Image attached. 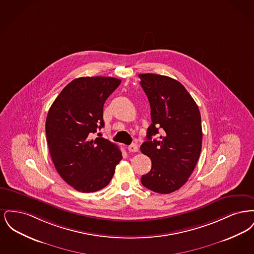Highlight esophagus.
Returning <instances> with one entry per match:
<instances>
[{
  "instance_id": "obj_1",
  "label": "esophagus",
  "mask_w": 254,
  "mask_h": 254,
  "mask_svg": "<svg viewBox=\"0 0 254 254\" xmlns=\"http://www.w3.org/2000/svg\"><path fill=\"white\" fill-rule=\"evenodd\" d=\"M127 149H128L129 152H137L138 151V146L136 144H132V145H128Z\"/></svg>"
}]
</instances>
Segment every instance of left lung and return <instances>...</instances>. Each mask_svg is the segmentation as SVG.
<instances>
[{"label": "left lung", "mask_w": 254, "mask_h": 254, "mask_svg": "<svg viewBox=\"0 0 254 254\" xmlns=\"http://www.w3.org/2000/svg\"><path fill=\"white\" fill-rule=\"evenodd\" d=\"M149 105L151 125L140 149L151 160L142 176L146 189L168 194L183 187L198 162L202 148L201 115L193 98L180 82L163 75H139ZM161 133L158 140L152 137Z\"/></svg>", "instance_id": "obj_1"}]
</instances>
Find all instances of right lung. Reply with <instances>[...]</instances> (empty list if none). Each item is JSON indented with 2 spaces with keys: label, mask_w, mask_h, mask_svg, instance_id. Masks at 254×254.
Returning <instances> with one entry per match:
<instances>
[{
  "label": "right lung",
  "mask_w": 254,
  "mask_h": 254,
  "mask_svg": "<svg viewBox=\"0 0 254 254\" xmlns=\"http://www.w3.org/2000/svg\"><path fill=\"white\" fill-rule=\"evenodd\" d=\"M121 84L113 77H81L66 85L46 121L50 156L61 177L80 192L107 187L122 160L119 147L105 138L90 139L105 123L106 100Z\"/></svg>",
  "instance_id": "obj_1"
}]
</instances>
